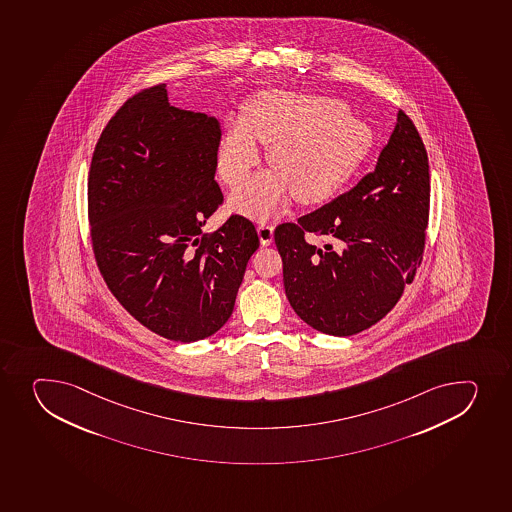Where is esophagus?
Here are the masks:
<instances>
[{"mask_svg": "<svg viewBox=\"0 0 512 512\" xmlns=\"http://www.w3.org/2000/svg\"><path fill=\"white\" fill-rule=\"evenodd\" d=\"M257 230H259L260 243L262 245H270L272 240H274V227L270 223L260 222Z\"/></svg>", "mask_w": 512, "mask_h": 512, "instance_id": "1", "label": "esophagus"}]
</instances>
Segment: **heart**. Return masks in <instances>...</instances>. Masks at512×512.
I'll list each match as a JSON object with an SVG mask.
<instances>
[{"instance_id": "b5f03b06", "label": "heart", "mask_w": 512, "mask_h": 512, "mask_svg": "<svg viewBox=\"0 0 512 512\" xmlns=\"http://www.w3.org/2000/svg\"><path fill=\"white\" fill-rule=\"evenodd\" d=\"M270 147L272 172L233 193L237 212L253 218L279 212L294 193L297 202L332 197L369 157L372 128L327 97L267 92L253 98L243 120L230 123L217 153V172L228 187L247 180L260 163L257 141Z\"/></svg>"}]
</instances>
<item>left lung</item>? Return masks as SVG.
<instances>
[{
  "instance_id": "left-lung-1",
  "label": "left lung",
  "mask_w": 512,
  "mask_h": 512,
  "mask_svg": "<svg viewBox=\"0 0 512 512\" xmlns=\"http://www.w3.org/2000/svg\"><path fill=\"white\" fill-rule=\"evenodd\" d=\"M429 203L424 142L399 110L372 172L329 205L275 228L295 314L337 337L384 319L422 264Z\"/></svg>"
}]
</instances>
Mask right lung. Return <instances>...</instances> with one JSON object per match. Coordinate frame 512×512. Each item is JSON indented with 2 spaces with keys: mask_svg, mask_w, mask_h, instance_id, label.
<instances>
[{
  "mask_svg": "<svg viewBox=\"0 0 512 512\" xmlns=\"http://www.w3.org/2000/svg\"><path fill=\"white\" fill-rule=\"evenodd\" d=\"M167 85L128 98L103 128L88 173V220L98 270L113 297L157 335L195 342L232 315L253 223L230 215L215 182L222 130L217 118L168 103Z\"/></svg>",
  "mask_w": 512,
  "mask_h": 512,
  "instance_id": "right-lung-1",
  "label": "right lung"
}]
</instances>
